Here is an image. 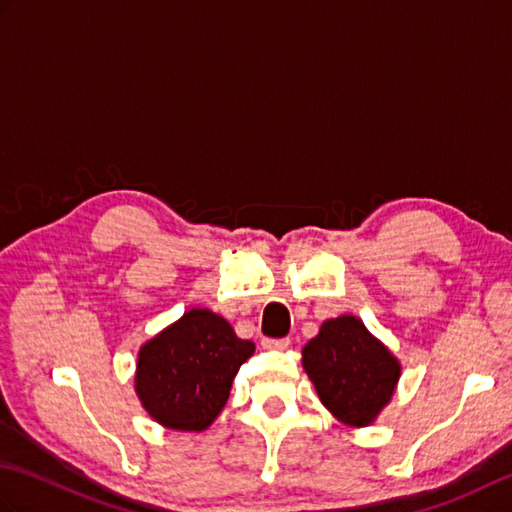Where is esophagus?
<instances>
[{"label":"esophagus","mask_w":512,"mask_h":512,"mask_svg":"<svg viewBox=\"0 0 512 512\" xmlns=\"http://www.w3.org/2000/svg\"><path fill=\"white\" fill-rule=\"evenodd\" d=\"M290 345V339H264L266 350H286Z\"/></svg>","instance_id":"1"}]
</instances>
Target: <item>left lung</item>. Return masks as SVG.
Wrapping results in <instances>:
<instances>
[{
    "instance_id": "8db88e82",
    "label": "left lung",
    "mask_w": 512,
    "mask_h": 512,
    "mask_svg": "<svg viewBox=\"0 0 512 512\" xmlns=\"http://www.w3.org/2000/svg\"><path fill=\"white\" fill-rule=\"evenodd\" d=\"M301 354L323 407L350 427L372 424L394 396L398 358L352 314L325 321Z\"/></svg>"
}]
</instances>
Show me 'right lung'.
I'll use <instances>...</instances> for the list:
<instances>
[{"instance_id": "right-lung-1", "label": "right lung", "mask_w": 512, "mask_h": 512, "mask_svg": "<svg viewBox=\"0 0 512 512\" xmlns=\"http://www.w3.org/2000/svg\"><path fill=\"white\" fill-rule=\"evenodd\" d=\"M253 341L233 332L220 314L193 308L138 352L136 394L158 424L173 431H204L220 416L239 365Z\"/></svg>"}]
</instances>
